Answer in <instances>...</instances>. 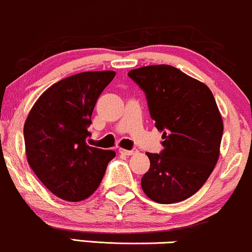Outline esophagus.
<instances>
[{"label": "esophagus", "mask_w": 252, "mask_h": 252, "mask_svg": "<svg viewBox=\"0 0 252 252\" xmlns=\"http://www.w3.org/2000/svg\"><path fill=\"white\" fill-rule=\"evenodd\" d=\"M120 150V153L122 154V155H126V156H131V155H135V154L138 153L137 149H132V150H126V149H118Z\"/></svg>", "instance_id": "obj_1"}]
</instances>
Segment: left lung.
<instances>
[{"mask_svg": "<svg viewBox=\"0 0 252 252\" xmlns=\"http://www.w3.org/2000/svg\"><path fill=\"white\" fill-rule=\"evenodd\" d=\"M128 76L144 92L164 139L159 154L147 153L142 189L160 204L184 201L207 182L220 156L223 121L213 93L171 65L142 66Z\"/></svg>", "mask_w": 252, "mask_h": 252, "instance_id": "1", "label": "left lung"}]
</instances>
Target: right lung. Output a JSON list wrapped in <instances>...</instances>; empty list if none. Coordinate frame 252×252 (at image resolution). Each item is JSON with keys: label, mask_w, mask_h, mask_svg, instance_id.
Masks as SVG:
<instances>
[{"label": "right lung", "mask_w": 252, "mask_h": 252, "mask_svg": "<svg viewBox=\"0 0 252 252\" xmlns=\"http://www.w3.org/2000/svg\"><path fill=\"white\" fill-rule=\"evenodd\" d=\"M115 71H86L51 86L39 96L24 123L29 165L54 195L86 199L101 183L116 156L87 144L95 104Z\"/></svg>", "instance_id": "add662e5"}]
</instances>
